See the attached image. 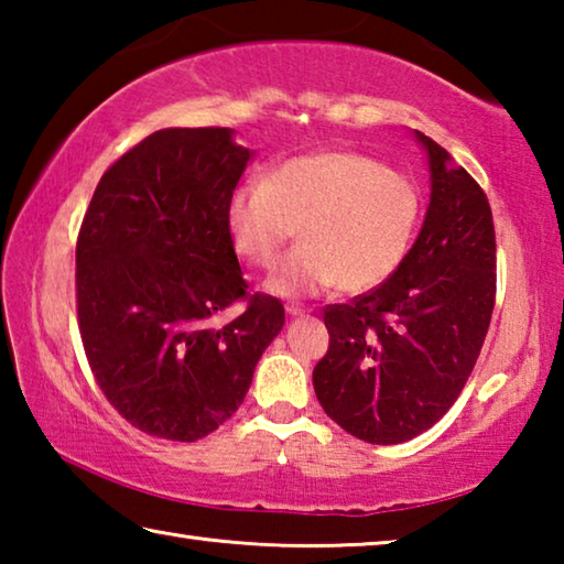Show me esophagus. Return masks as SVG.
<instances>
[{"mask_svg":"<svg viewBox=\"0 0 564 564\" xmlns=\"http://www.w3.org/2000/svg\"><path fill=\"white\" fill-rule=\"evenodd\" d=\"M285 313H289V316H305V313H308V308H305V305H299V303H289L285 305Z\"/></svg>","mask_w":564,"mask_h":564,"instance_id":"obj_1","label":"esophagus"}]
</instances>
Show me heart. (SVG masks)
<instances>
[{
  "instance_id": "obj_1",
  "label": "heart",
  "mask_w": 564,
  "mask_h": 564,
  "mask_svg": "<svg viewBox=\"0 0 564 564\" xmlns=\"http://www.w3.org/2000/svg\"><path fill=\"white\" fill-rule=\"evenodd\" d=\"M420 221V191L405 174L360 151H316L283 161L238 186L226 204L236 253L269 271L291 238L303 243L269 279V291L299 299L378 289L403 265Z\"/></svg>"
}]
</instances>
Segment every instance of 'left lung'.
I'll list each match as a JSON object with an SVG mask.
<instances>
[{"label":"left lung","instance_id":"1","mask_svg":"<svg viewBox=\"0 0 564 564\" xmlns=\"http://www.w3.org/2000/svg\"><path fill=\"white\" fill-rule=\"evenodd\" d=\"M423 228L393 279L326 308L328 352L313 368L326 415L358 441L395 445L433 427L460 395L495 305L488 196L431 137Z\"/></svg>","mask_w":564,"mask_h":564}]
</instances>
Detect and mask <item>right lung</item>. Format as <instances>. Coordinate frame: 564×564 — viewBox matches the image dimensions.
Here are the masks:
<instances>
[{"label":"right lung","mask_w":564,"mask_h":564,"mask_svg":"<svg viewBox=\"0 0 564 564\" xmlns=\"http://www.w3.org/2000/svg\"><path fill=\"white\" fill-rule=\"evenodd\" d=\"M253 151L234 129H161L101 176L76 241V313L101 393L133 427L194 443L231 417L285 321L248 293L226 204ZM236 300L247 308L226 322Z\"/></svg>","instance_id":"1"}]
</instances>
